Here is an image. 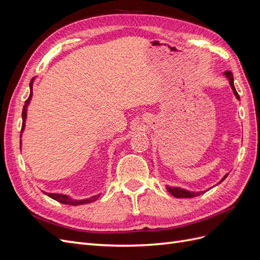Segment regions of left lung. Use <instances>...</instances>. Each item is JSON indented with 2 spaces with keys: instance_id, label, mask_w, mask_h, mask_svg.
Returning a JSON list of instances; mask_svg holds the SVG:
<instances>
[{
  "instance_id": "obj_1",
  "label": "left lung",
  "mask_w": 260,
  "mask_h": 260,
  "mask_svg": "<svg viewBox=\"0 0 260 260\" xmlns=\"http://www.w3.org/2000/svg\"><path fill=\"white\" fill-rule=\"evenodd\" d=\"M223 76L226 78L228 81H229L230 86H231V89H232V91H233V93H234L235 98H237L238 100H240V95L238 94L237 90H235V86H234L233 75H232V73L229 72V70H226V72L223 73ZM228 175H229V174H226V175L221 179V181H219V183H221L222 181L228 177ZM166 187H167L168 192H169L172 196H175V198H178V199H191V198H195V196H199V195H201V194L204 193V191H203V192H190V191L184 190V188H181V187H178V186H175V187H172V186H166Z\"/></svg>"
}]
</instances>
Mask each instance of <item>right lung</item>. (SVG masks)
Wrapping results in <instances>:
<instances>
[{"mask_svg": "<svg viewBox=\"0 0 260 260\" xmlns=\"http://www.w3.org/2000/svg\"><path fill=\"white\" fill-rule=\"evenodd\" d=\"M34 81H35V78H32L30 81V94H29V98L27 99V101L25 102V105H23V108H22V125H21V132H20V137L22 135L23 130H25V125H26V119H27V109H28V106H29V103L31 99H32V85H34ZM21 142V140H20ZM43 193L45 195H48L49 198L57 201L61 204H68V205H73V206H78V205H84V204H90L94 201H96L100 195H94V196H91V198L89 199H84V200H74L70 198V196L66 195V194H59V193H48V192H44Z\"/></svg>", "mask_w": 260, "mask_h": 260, "instance_id": "obj_1", "label": "right lung"}]
</instances>
